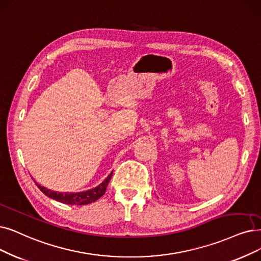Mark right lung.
<instances>
[{"label": "right lung", "instance_id": "right-lung-1", "mask_svg": "<svg viewBox=\"0 0 261 261\" xmlns=\"http://www.w3.org/2000/svg\"><path fill=\"white\" fill-rule=\"evenodd\" d=\"M112 172L113 171H111V173L107 176V178L96 187H93V189H91V190H88L85 192H78V193L56 192V191L48 190V189H46V187L39 185L38 183H35V184L37 185V187L41 192H43L49 198H52V199L60 201L62 203L71 204V205H83V204H89V203L96 201L103 194H105L107 185L112 176Z\"/></svg>", "mask_w": 261, "mask_h": 261}]
</instances>
